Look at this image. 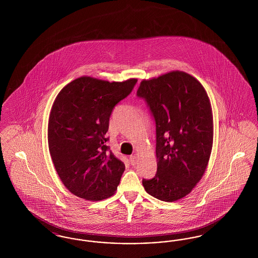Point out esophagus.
I'll list each match as a JSON object with an SVG mask.
<instances>
[{
	"mask_svg": "<svg viewBox=\"0 0 258 258\" xmlns=\"http://www.w3.org/2000/svg\"><path fill=\"white\" fill-rule=\"evenodd\" d=\"M130 162H131V164L133 165V166H135L136 164H137V158H136V156H131L130 157Z\"/></svg>",
	"mask_w": 258,
	"mask_h": 258,
	"instance_id": "obj_1",
	"label": "esophagus"
}]
</instances>
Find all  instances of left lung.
I'll return each mask as SVG.
<instances>
[{
	"label": "left lung",
	"mask_w": 258,
	"mask_h": 258,
	"mask_svg": "<svg viewBox=\"0 0 258 258\" xmlns=\"http://www.w3.org/2000/svg\"><path fill=\"white\" fill-rule=\"evenodd\" d=\"M144 98L156 122L158 169L142 180L149 195L172 202L188 195L202 178L213 147V115L201 83L184 72L143 80Z\"/></svg>",
	"instance_id": "8db88e82"
}]
</instances>
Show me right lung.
<instances>
[{
  "label": "right lung",
  "mask_w": 258,
  "mask_h": 258,
  "mask_svg": "<svg viewBox=\"0 0 258 258\" xmlns=\"http://www.w3.org/2000/svg\"><path fill=\"white\" fill-rule=\"evenodd\" d=\"M137 79L108 82L83 76L63 87L50 112L48 146L55 169L76 197L98 201L112 197L124 164L106 146L114 107Z\"/></svg>",
  "instance_id": "1"
}]
</instances>
